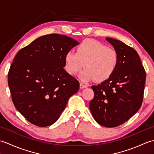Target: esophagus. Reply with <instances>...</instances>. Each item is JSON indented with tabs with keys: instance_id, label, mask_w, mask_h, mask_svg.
I'll return each mask as SVG.
<instances>
[{
	"instance_id": "34e87169",
	"label": "esophagus",
	"mask_w": 154,
	"mask_h": 154,
	"mask_svg": "<svg viewBox=\"0 0 154 154\" xmlns=\"http://www.w3.org/2000/svg\"><path fill=\"white\" fill-rule=\"evenodd\" d=\"M86 87H87V85H85L82 83H80V88H81V89H84V88H86Z\"/></svg>"
}]
</instances>
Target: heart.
Segmentation results:
<instances>
[{
	"mask_svg": "<svg viewBox=\"0 0 154 154\" xmlns=\"http://www.w3.org/2000/svg\"><path fill=\"white\" fill-rule=\"evenodd\" d=\"M65 69L71 75L77 74L84 66L79 75L85 82L95 79L103 82L110 78L116 69L119 62L117 51L94 40L83 41L76 51H68L65 56Z\"/></svg>",
	"mask_w": 154,
	"mask_h": 154,
	"instance_id": "1",
	"label": "heart"
}]
</instances>
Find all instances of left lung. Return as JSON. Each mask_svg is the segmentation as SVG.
<instances>
[{"label": "left lung", "mask_w": 154, "mask_h": 154, "mask_svg": "<svg viewBox=\"0 0 154 154\" xmlns=\"http://www.w3.org/2000/svg\"><path fill=\"white\" fill-rule=\"evenodd\" d=\"M106 39L119 54V65L110 78L91 87L94 96L89 107L100 125L112 128L126 122L141 107L146 75L134 49L115 39Z\"/></svg>", "instance_id": "left-lung-1"}]
</instances>
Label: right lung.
Listing matches in <instances>:
<instances>
[{
	"label": "right lung",
	"instance_id": "add662e5",
	"mask_svg": "<svg viewBox=\"0 0 154 154\" xmlns=\"http://www.w3.org/2000/svg\"><path fill=\"white\" fill-rule=\"evenodd\" d=\"M79 42L52 34L37 38L22 48L8 74L16 109L28 122L40 127L55 123L79 83L64 69L65 56Z\"/></svg>",
	"mask_w": 154,
	"mask_h": 154
}]
</instances>
